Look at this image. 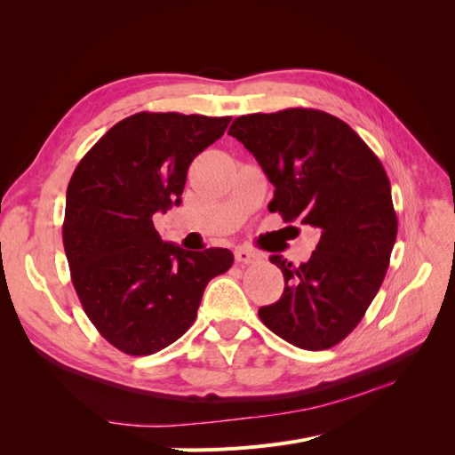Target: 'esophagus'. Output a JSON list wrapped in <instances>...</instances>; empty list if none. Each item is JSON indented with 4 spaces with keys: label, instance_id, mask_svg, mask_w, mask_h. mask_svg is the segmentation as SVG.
I'll use <instances>...</instances> for the list:
<instances>
[{
    "label": "esophagus",
    "instance_id": "34e87169",
    "mask_svg": "<svg viewBox=\"0 0 455 455\" xmlns=\"http://www.w3.org/2000/svg\"><path fill=\"white\" fill-rule=\"evenodd\" d=\"M259 256L254 251L249 249H237L235 251V261L237 264H254Z\"/></svg>",
    "mask_w": 455,
    "mask_h": 455
}]
</instances>
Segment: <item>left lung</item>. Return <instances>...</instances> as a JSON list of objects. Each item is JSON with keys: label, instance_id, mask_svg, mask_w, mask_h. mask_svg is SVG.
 Instances as JSON below:
<instances>
[{"label": "left lung", "instance_id": "obj_1", "mask_svg": "<svg viewBox=\"0 0 455 455\" xmlns=\"http://www.w3.org/2000/svg\"><path fill=\"white\" fill-rule=\"evenodd\" d=\"M275 186L271 212L321 231L306 264L273 254L284 292L258 315L273 334L307 351L334 347L361 323L396 239L381 161L346 121L313 108L241 116L229 132Z\"/></svg>", "mask_w": 455, "mask_h": 455}]
</instances>
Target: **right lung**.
Listing matches in <instances>:
<instances>
[{"mask_svg": "<svg viewBox=\"0 0 455 455\" xmlns=\"http://www.w3.org/2000/svg\"><path fill=\"white\" fill-rule=\"evenodd\" d=\"M231 117L140 112L116 123L76 167L66 191L64 251L89 321L119 351L142 356L194 324L204 286L233 264L228 249L163 243L156 212L182 203L191 161Z\"/></svg>", "mask_w": 455, "mask_h": 455, "instance_id": "right-lung-1", "label": "right lung"}]
</instances>
